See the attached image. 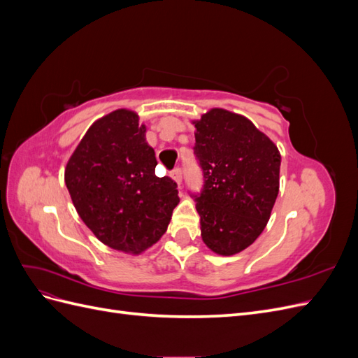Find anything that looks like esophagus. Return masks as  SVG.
<instances>
[{"label":"esophagus","instance_id":"34e87169","mask_svg":"<svg viewBox=\"0 0 358 358\" xmlns=\"http://www.w3.org/2000/svg\"><path fill=\"white\" fill-rule=\"evenodd\" d=\"M170 176L175 179V182L178 183V185H180L182 183V169L180 167H176L175 170H173L171 173H170Z\"/></svg>","mask_w":358,"mask_h":358}]
</instances>
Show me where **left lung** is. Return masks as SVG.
Here are the masks:
<instances>
[{
  "instance_id": "1",
  "label": "left lung",
  "mask_w": 358,
  "mask_h": 358,
  "mask_svg": "<svg viewBox=\"0 0 358 358\" xmlns=\"http://www.w3.org/2000/svg\"><path fill=\"white\" fill-rule=\"evenodd\" d=\"M194 124L203 188L191 197L201 239L216 254L234 255L255 242L270 218L280 154L249 119L229 110L212 109Z\"/></svg>"
}]
</instances>
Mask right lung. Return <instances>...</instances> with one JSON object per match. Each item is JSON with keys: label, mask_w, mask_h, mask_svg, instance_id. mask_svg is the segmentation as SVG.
<instances>
[{"label": "right lung", "mask_w": 358, "mask_h": 358, "mask_svg": "<svg viewBox=\"0 0 358 358\" xmlns=\"http://www.w3.org/2000/svg\"><path fill=\"white\" fill-rule=\"evenodd\" d=\"M146 127L125 109L94 122L66 169V185L82 221L113 249L140 254L166 233L179 203L178 185L155 175Z\"/></svg>", "instance_id": "add662e5"}]
</instances>
